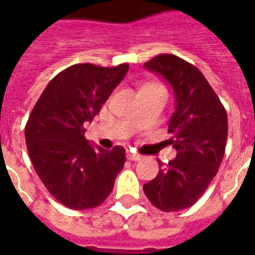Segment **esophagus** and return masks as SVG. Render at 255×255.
<instances>
[{
    "mask_svg": "<svg viewBox=\"0 0 255 255\" xmlns=\"http://www.w3.org/2000/svg\"><path fill=\"white\" fill-rule=\"evenodd\" d=\"M128 159H130V161H138V159H141V155L130 150L128 151Z\"/></svg>",
    "mask_w": 255,
    "mask_h": 255,
    "instance_id": "obj_1",
    "label": "esophagus"
}]
</instances>
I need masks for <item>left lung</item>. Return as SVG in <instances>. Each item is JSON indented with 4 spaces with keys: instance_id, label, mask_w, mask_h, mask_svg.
<instances>
[{
    "instance_id": "obj_1",
    "label": "left lung",
    "mask_w": 255,
    "mask_h": 255,
    "mask_svg": "<svg viewBox=\"0 0 255 255\" xmlns=\"http://www.w3.org/2000/svg\"><path fill=\"white\" fill-rule=\"evenodd\" d=\"M144 66L164 76L175 93L176 108L169 121L172 138L168 141L178 155L143 190L158 210L180 211L203 196L218 172L228 137V115L194 65L176 55L159 54ZM158 164L162 166L159 161Z\"/></svg>"
}]
</instances>
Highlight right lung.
<instances>
[{
    "instance_id": "right-lung-1",
    "label": "right lung",
    "mask_w": 255,
    "mask_h": 255,
    "mask_svg": "<svg viewBox=\"0 0 255 255\" xmlns=\"http://www.w3.org/2000/svg\"><path fill=\"white\" fill-rule=\"evenodd\" d=\"M128 69V64L72 65L47 84L31 111L24 128L31 164L51 196L68 208L103 204L124 168V147L93 148L83 125L100 112Z\"/></svg>"
}]
</instances>
